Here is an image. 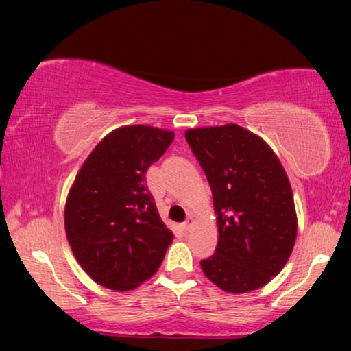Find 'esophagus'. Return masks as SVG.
<instances>
[{"mask_svg": "<svg viewBox=\"0 0 351 351\" xmlns=\"http://www.w3.org/2000/svg\"><path fill=\"white\" fill-rule=\"evenodd\" d=\"M193 223H195V219H193V217H189V219L185 220L184 223H182V228H184V230H190L191 227H193Z\"/></svg>", "mask_w": 351, "mask_h": 351, "instance_id": "1", "label": "esophagus"}]
</instances>
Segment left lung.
<instances>
[{"label": "left lung", "instance_id": "1", "mask_svg": "<svg viewBox=\"0 0 351 351\" xmlns=\"http://www.w3.org/2000/svg\"><path fill=\"white\" fill-rule=\"evenodd\" d=\"M185 138L213 190L219 241L201 261L228 294L261 289L289 261L297 237L291 182L276 153L238 124L186 129Z\"/></svg>", "mask_w": 351, "mask_h": 351}]
</instances>
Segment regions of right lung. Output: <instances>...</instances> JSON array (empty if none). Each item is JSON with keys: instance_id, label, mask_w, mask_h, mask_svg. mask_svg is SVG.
<instances>
[{"instance_id": "add662e5", "label": "right lung", "mask_w": 351, "mask_h": 351, "mask_svg": "<svg viewBox=\"0 0 351 351\" xmlns=\"http://www.w3.org/2000/svg\"><path fill=\"white\" fill-rule=\"evenodd\" d=\"M174 136L148 124L114 129L86 158L70 186L66 239L81 268L107 289L126 292L150 280L174 239L145 186L147 169Z\"/></svg>"}]
</instances>
